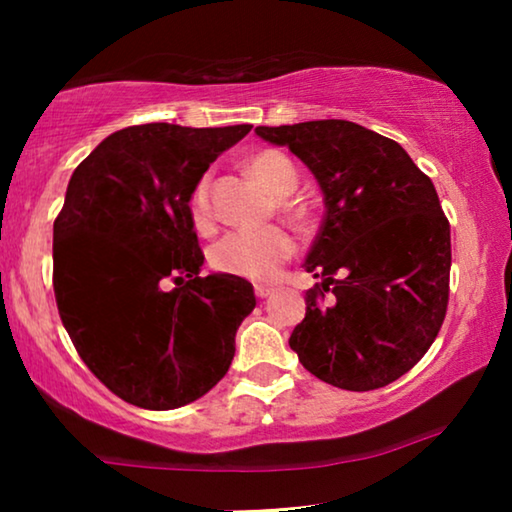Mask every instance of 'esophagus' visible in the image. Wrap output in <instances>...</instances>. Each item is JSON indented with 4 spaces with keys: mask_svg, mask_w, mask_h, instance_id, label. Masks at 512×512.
I'll return each instance as SVG.
<instances>
[{
    "mask_svg": "<svg viewBox=\"0 0 512 512\" xmlns=\"http://www.w3.org/2000/svg\"><path fill=\"white\" fill-rule=\"evenodd\" d=\"M256 296L258 298H268V296H272V289H270V286H256Z\"/></svg>",
    "mask_w": 512,
    "mask_h": 512,
    "instance_id": "obj_1",
    "label": "esophagus"
}]
</instances>
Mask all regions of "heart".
<instances>
[{"mask_svg":"<svg viewBox=\"0 0 512 512\" xmlns=\"http://www.w3.org/2000/svg\"><path fill=\"white\" fill-rule=\"evenodd\" d=\"M247 170L272 198L282 200L298 188V170L286 153L277 149L256 151L247 160ZM286 219L293 223H305V209L293 202L282 205ZM193 226L205 230L212 223L209 209V174L198 179L188 198ZM293 254V240L286 230L270 226L258 230H233L223 235L209 249V265L221 275L249 279V282H268L277 275L279 265Z\"/></svg>","mask_w":512,"mask_h":512,"instance_id":"obj_1","label":"heart"}]
</instances>
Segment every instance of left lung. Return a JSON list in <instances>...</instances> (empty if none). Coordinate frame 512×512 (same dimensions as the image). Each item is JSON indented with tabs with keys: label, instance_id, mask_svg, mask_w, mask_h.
Masks as SVG:
<instances>
[{
	"label": "left lung",
	"instance_id": "obj_1",
	"mask_svg": "<svg viewBox=\"0 0 512 512\" xmlns=\"http://www.w3.org/2000/svg\"><path fill=\"white\" fill-rule=\"evenodd\" d=\"M310 167L326 214L305 270V319L289 345L314 377L370 391L408 373L443 326L450 298V221L433 181L394 139L352 121L268 128Z\"/></svg>",
	"mask_w": 512,
	"mask_h": 512
}]
</instances>
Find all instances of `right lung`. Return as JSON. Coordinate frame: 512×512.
I'll list each match as a JSON object with an SVG mask.
<instances>
[{
  "instance_id": "1",
  "label": "right lung",
  "mask_w": 512,
  "mask_h": 512,
  "mask_svg": "<svg viewBox=\"0 0 512 512\" xmlns=\"http://www.w3.org/2000/svg\"><path fill=\"white\" fill-rule=\"evenodd\" d=\"M251 125H132L76 167L53 223V291L83 363L118 398L174 410L228 373L256 307L247 279L200 277L188 198ZM174 283L172 290L169 284Z\"/></svg>"
}]
</instances>
